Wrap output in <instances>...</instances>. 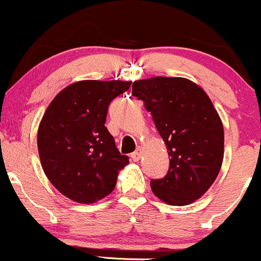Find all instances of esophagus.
Returning a JSON list of instances; mask_svg holds the SVG:
<instances>
[{"instance_id": "esophagus-1", "label": "esophagus", "mask_w": 261, "mask_h": 261, "mask_svg": "<svg viewBox=\"0 0 261 261\" xmlns=\"http://www.w3.org/2000/svg\"><path fill=\"white\" fill-rule=\"evenodd\" d=\"M141 156H142V148L141 147H139L135 152L131 153V159H133V161H135V162L139 161V160L141 159Z\"/></svg>"}]
</instances>
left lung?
Wrapping results in <instances>:
<instances>
[{
	"label": "left lung",
	"mask_w": 261,
	"mask_h": 261,
	"mask_svg": "<svg viewBox=\"0 0 261 261\" xmlns=\"http://www.w3.org/2000/svg\"><path fill=\"white\" fill-rule=\"evenodd\" d=\"M133 96L152 115L170 156V168L151 190L167 204L200 198L218 176L224 156V130L210 96L186 78L154 76L133 83Z\"/></svg>",
	"instance_id": "1"
}]
</instances>
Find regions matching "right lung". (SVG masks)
Returning a JSON list of instances; mask_svg holds the SVG:
<instances>
[{
	"label": "right lung",
	"mask_w": 261,
	"mask_h": 261,
	"mask_svg": "<svg viewBox=\"0 0 261 261\" xmlns=\"http://www.w3.org/2000/svg\"><path fill=\"white\" fill-rule=\"evenodd\" d=\"M121 80H82L56 96L38 127L39 159L51 185L78 203H94L114 191L128 157L105 127L108 108L130 88Z\"/></svg>",
	"instance_id": "1"
}]
</instances>
